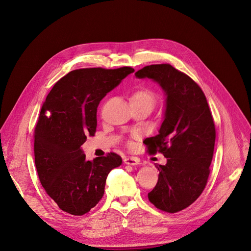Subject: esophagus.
<instances>
[{"label":"esophagus","mask_w":251,"mask_h":251,"mask_svg":"<svg viewBox=\"0 0 251 251\" xmlns=\"http://www.w3.org/2000/svg\"><path fill=\"white\" fill-rule=\"evenodd\" d=\"M125 163L126 164H129V165H138L140 164V159L138 157H134V156H127L125 158Z\"/></svg>","instance_id":"34e87169"}]
</instances>
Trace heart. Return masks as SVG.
<instances>
[{
    "instance_id": "b5f03b06",
    "label": "heart",
    "mask_w": 251,
    "mask_h": 251,
    "mask_svg": "<svg viewBox=\"0 0 251 251\" xmlns=\"http://www.w3.org/2000/svg\"><path fill=\"white\" fill-rule=\"evenodd\" d=\"M132 100H135V101H146V102H149V103L153 104L154 96H153V94L149 90L141 89V90H138V91H136L134 93V95L132 96Z\"/></svg>"
}]
</instances>
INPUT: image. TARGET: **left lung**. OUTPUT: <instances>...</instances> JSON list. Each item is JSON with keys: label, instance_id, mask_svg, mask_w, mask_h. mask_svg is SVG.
Returning <instances> with one entry per match:
<instances>
[{"label": "left lung", "instance_id": "left-lung-1", "mask_svg": "<svg viewBox=\"0 0 251 251\" xmlns=\"http://www.w3.org/2000/svg\"><path fill=\"white\" fill-rule=\"evenodd\" d=\"M135 75L157 82L165 95L158 135L145 144L150 154L161 152L168 161L157 166L158 182L148 198L160 210L177 212L192 204L206 186L216 142L212 115L200 87L172 65L145 66Z\"/></svg>", "mask_w": 251, "mask_h": 251}]
</instances>
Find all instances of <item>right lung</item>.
<instances>
[{"instance_id":"add662e5","label":"right lung","mask_w":251,"mask_h":251,"mask_svg":"<svg viewBox=\"0 0 251 251\" xmlns=\"http://www.w3.org/2000/svg\"><path fill=\"white\" fill-rule=\"evenodd\" d=\"M134 71L76 69L48 94L34 129V162L47 194L65 212L82 216L96 206L107 176L123 162L112 152L87 160L81 145L96 132L100 101Z\"/></svg>"}]
</instances>
